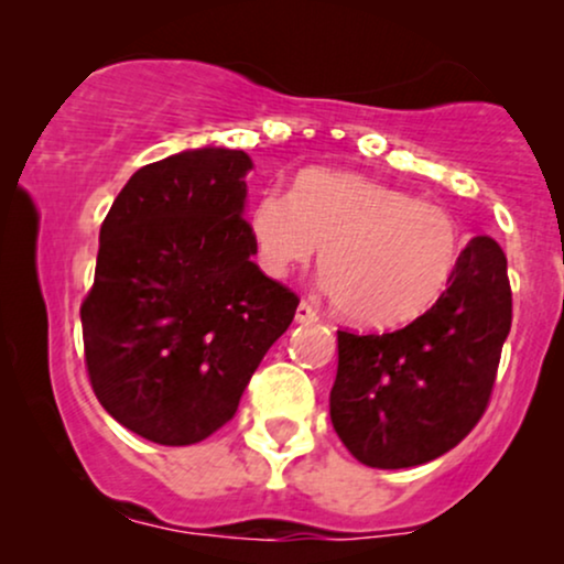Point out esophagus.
Here are the masks:
<instances>
[{"label": "esophagus", "mask_w": 564, "mask_h": 564, "mask_svg": "<svg viewBox=\"0 0 564 564\" xmlns=\"http://www.w3.org/2000/svg\"><path fill=\"white\" fill-rule=\"evenodd\" d=\"M294 318H296V323H315L318 321V310H315L310 302H300Z\"/></svg>", "instance_id": "1"}]
</instances>
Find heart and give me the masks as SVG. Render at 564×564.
<instances>
[{
  "instance_id": "obj_1",
  "label": "heart",
  "mask_w": 564,
  "mask_h": 564,
  "mask_svg": "<svg viewBox=\"0 0 564 564\" xmlns=\"http://www.w3.org/2000/svg\"><path fill=\"white\" fill-rule=\"evenodd\" d=\"M249 236L270 278H286L323 246L326 291L371 328L419 318L462 257V232L443 206L339 170L302 172L291 196L264 191L249 209Z\"/></svg>"
}]
</instances>
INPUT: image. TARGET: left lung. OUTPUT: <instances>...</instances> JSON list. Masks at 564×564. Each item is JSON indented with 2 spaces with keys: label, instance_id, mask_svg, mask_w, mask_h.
<instances>
[{
  "label": "left lung",
  "instance_id": "8db88e82",
  "mask_svg": "<svg viewBox=\"0 0 564 564\" xmlns=\"http://www.w3.org/2000/svg\"><path fill=\"white\" fill-rule=\"evenodd\" d=\"M511 328L507 257L477 236L440 300L392 334L336 332L332 424L366 467L405 469L456 448L480 422Z\"/></svg>",
  "mask_w": 564,
  "mask_h": 564
}]
</instances>
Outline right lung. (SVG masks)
<instances>
[{
    "instance_id": "1",
    "label": "right lung",
    "mask_w": 564,
    "mask_h": 564,
    "mask_svg": "<svg viewBox=\"0 0 564 564\" xmlns=\"http://www.w3.org/2000/svg\"><path fill=\"white\" fill-rule=\"evenodd\" d=\"M251 159L185 148L142 166L100 228L82 304L84 355L100 405L134 435L193 445L236 413L296 300L251 262Z\"/></svg>"
}]
</instances>
